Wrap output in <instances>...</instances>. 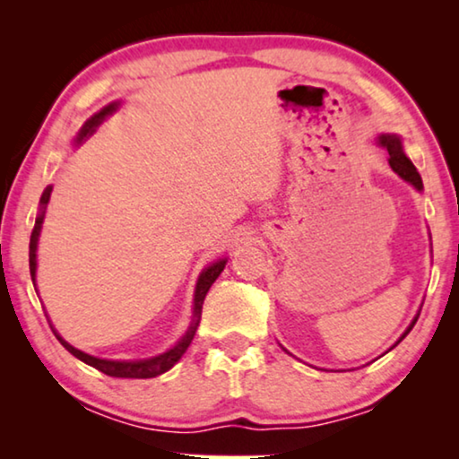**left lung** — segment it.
<instances>
[{
	"label": "left lung",
	"instance_id": "1",
	"mask_svg": "<svg viewBox=\"0 0 459 459\" xmlns=\"http://www.w3.org/2000/svg\"><path fill=\"white\" fill-rule=\"evenodd\" d=\"M380 143L388 150V165L397 175H401L405 181H410L413 187H418V190H422V178H420V173L416 171V167H413V162L407 159L403 154V148H401V140L397 135H380ZM418 319H413V324H416ZM413 324L407 328V332L403 336H401V341L410 334V330L413 328Z\"/></svg>",
	"mask_w": 459,
	"mask_h": 459
}]
</instances>
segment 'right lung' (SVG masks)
<instances>
[{"label": "right lung", "instance_id": "right-lung-1", "mask_svg": "<svg viewBox=\"0 0 459 459\" xmlns=\"http://www.w3.org/2000/svg\"><path fill=\"white\" fill-rule=\"evenodd\" d=\"M117 108V104H110L106 106L104 110H100L98 115H93L90 121L83 125V129H81V134L77 137V143H81L85 140L87 135H91L93 131L100 123L104 121L106 115H110L112 110ZM49 194H52V187H46V192L41 194V212L39 217L35 219V228L30 231V242H29V269H30V278H35V269H37V240H39V231H41V223H43V215H46V206H48V200H49ZM225 267V261H219V263H212L209 269H204L203 275H200L198 284H196V297H194V322L190 325V330L186 332V336L181 338V341L175 344L171 351H167V353H162L159 357H152V359H142V361H110V359H98V357L93 355H87L83 351L71 347V344L62 341L58 336V341L62 342V347H65L68 353H73L77 359L85 361L87 366L100 369V372L106 374V376H112V378H154V376H160L165 374L167 369H171L175 363L181 359V355L186 353V349L190 347L194 334H196V328L200 324V316H203V303H204V297L206 292H209V288L212 286V281L219 278V273L223 272Z\"/></svg>", "mask_w": 459, "mask_h": 459}]
</instances>
